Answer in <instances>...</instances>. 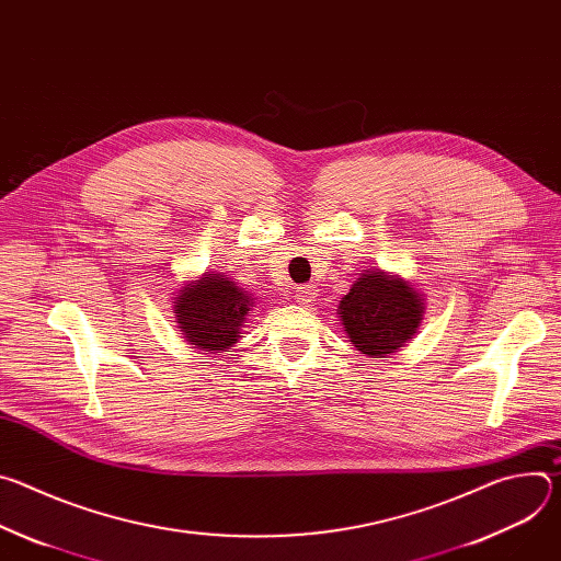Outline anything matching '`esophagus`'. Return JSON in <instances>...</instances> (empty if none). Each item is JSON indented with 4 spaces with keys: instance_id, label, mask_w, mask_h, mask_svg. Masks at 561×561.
<instances>
[{
    "instance_id": "1",
    "label": "esophagus",
    "mask_w": 561,
    "mask_h": 561,
    "mask_svg": "<svg viewBox=\"0 0 561 561\" xmlns=\"http://www.w3.org/2000/svg\"><path fill=\"white\" fill-rule=\"evenodd\" d=\"M317 293H319V290H317L314 284H301V286H297V290H295V299H297L299 304L308 306V304L314 301Z\"/></svg>"
}]
</instances>
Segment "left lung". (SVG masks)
Returning a JSON list of instances; mask_svg holds the SVG:
<instances>
[{
  "label": "left lung",
  "instance_id": "1",
  "mask_svg": "<svg viewBox=\"0 0 561 561\" xmlns=\"http://www.w3.org/2000/svg\"><path fill=\"white\" fill-rule=\"evenodd\" d=\"M422 312L420 295L404 279L383 273L362 275L340 304L351 342L368 357H383L402 348L422 324Z\"/></svg>",
  "mask_w": 561,
  "mask_h": 561
}]
</instances>
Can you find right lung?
Wrapping results in <instances>:
<instances>
[{
    "instance_id": "1",
    "label": "right lung",
    "mask_w": 561,
    "mask_h": 561,
    "mask_svg": "<svg viewBox=\"0 0 561 561\" xmlns=\"http://www.w3.org/2000/svg\"><path fill=\"white\" fill-rule=\"evenodd\" d=\"M253 299L226 275H206L175 297L178 324L186 342L204 351H226L239 340Z\"/></svg>"
}]
</instances>
